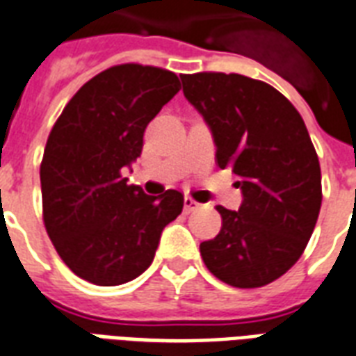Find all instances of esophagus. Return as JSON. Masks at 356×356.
Returning <instances> with one entry per match:
<instances>
[{
    "instance_id": "1",
    "label": "esophagus",
    "mask_w": 356,
    "mask_h": 356,
    "mask_svg": "<svg viewBox=\"0 0 356 356\" xmlns=\"http://www.w3.org/2000/svg\"><path fill=\"white\" fill-rule=\"evenodd\" d=\"M200 207V204L196 202V200H192L191 196H186L185 198V211L186 213H192V211H196Z\"/></svg>"
}]
</instances>
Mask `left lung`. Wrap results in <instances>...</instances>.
I'll use <instances>...</instances> for the list:
<instances>
[{"label":"left lung","instance_id":"1","mask_svg":"<svg viewBox=\"0 0 356 356\" xmlns=\"http://www.w3.org/2000/svg\"><path fill=\"white\" fill-rule=\"evenodd\" d=\"M183 94L209 126L220 170L239 177L238 211L218 205L217 238L200 245L207 270L238 289L289 272L317 222L321 165L294 105L270 84L238 73L181 75Z\"/></svg>","mask_w":356,"mask_h":356}]
</instances>
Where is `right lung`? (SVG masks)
Returning a JSON list of instances; mask_svg holds the SVG:
<instances>
[{
    "label": "right lung",
    "instance_id": "obj_1",
    "mask_svg": "<svg viewBox=\"0 0 356 356\" xmlns=\"http://www.w3.org/2000/svg\"><path fill=\"white\" fill-rule=\"evenodd\" d=\"M179 88L168 70L115 65L83 84L52 126L39 171L44 228L84 281L115 286L141 275L183 211L179 191L149 196L122 177L141 154L147 124Z\"/></svg>",
    "mask_w": 356,
    "mask_h": 356
}]
</instances>
